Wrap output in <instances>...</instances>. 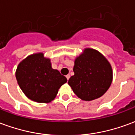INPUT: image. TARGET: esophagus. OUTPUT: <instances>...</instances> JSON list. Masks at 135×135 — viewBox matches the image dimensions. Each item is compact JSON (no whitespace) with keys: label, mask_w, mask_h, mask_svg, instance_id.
Here are the masks:
<instances>
[{"label":"esophagus","mask_w":135,"mask_h":135,"mask_svg":"<svg viewBox=\"0 0 135 135\" xmlns=\"http://www.w3.org/2000/svg\"><path fill=\"white\" fill-rule=\"evenodd\" d=\"M66 77L67 80H69V78H70V75H69V74H68V75H66Z\"/></svg>","instance_id":"esophagus-1"}]
</instances>
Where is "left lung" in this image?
<instances>
[{
  "label": "left lung",
  "mask_w": 135,
  "mask_h": 135,
  "mask_svg": "<svg viewBox=\"0 0 135 135\" xmlns=\"http://www.w3.org/2000/svg\"><path fill=\"white\" fill-rule=\"evenodd\" d=\"M74 75L68 84L76 96L82 100L91 101L103 95L113 80L111 65L98 50L85 48L76 57L73 68Z\"/></svg>",
  "instance_id": "obj_1"
}]
</instances>
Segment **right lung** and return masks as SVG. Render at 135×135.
Returning a JSON list of instances; mask_svg holds the SVG:
<instances>
[{
    "instance_id": "1",
    "label": "right lung",
    "mask_w": 135,
    "mask_h": 135,
    "mask_svg": "<svg viewBox=\"0 0 135 135\" xmlns=\"http://www.w3.org/2000/svg\"><path fill=\"white\" fill-rule=\"evenodd\" d=\"M16 78L19 88L29 99L37 103H50L55 99L59 88L67 82L50 59L43 53L28 56L18 65Z\"/></svg>"
}]
</instances>
